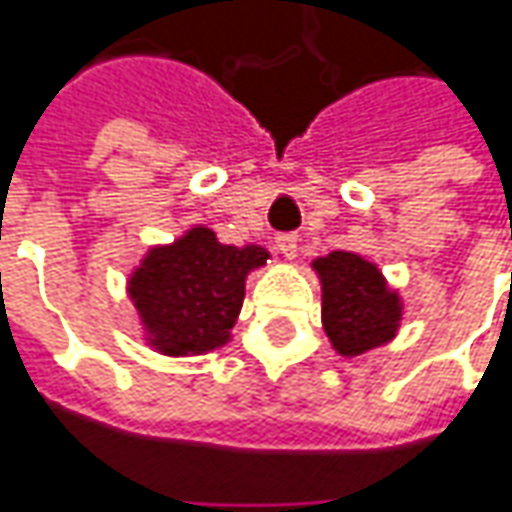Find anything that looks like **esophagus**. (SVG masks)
I'll list each match as a JSON object with an SVG mask.
<instances>
[{
  "label": "esophagus",
  "instance_id": "34e87169",
  "mask_svg": "<svg viewBox=\"0 0 512 512\" xmlns=\"http://www.w3.org/2000/svg\"><path fill=\"white\" fill-rule=\"evenodd\" d=\"M276 247L288 256V259H296V253H299V239H296L294 233H285V236H276Z\"/></svg>",
  "mask_w": 512,
  "mask_h": 512
}]
</instances>
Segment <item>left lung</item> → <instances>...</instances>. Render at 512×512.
Listing matches in <instances>:
<instances>
[{
  "instance_id": "obj_1",
  "label": "left lung",
  "mask_w": 512,
  "mask_h": 512,
  "mask_svg": "<svg viewBox=\"0 0 512 512\" xmlns=\"http://www.w3.org/2000/svg\"><path fill=\"white\" fill-rule=\"evenodd\" d=\"M311 268L322 285V328L337 354L357 357L395 340L403 302L374 262L334 250L314 259Z\"/></svg>"
}]
</instances>
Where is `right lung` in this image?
I'll list each match as a JSON object with an SVG mask.
<instances>
[{"label":"right lung","mask_w":512,"mask_h":512,"mask_svg":"<svg viewBox=\"0 0 512 512\" xmlns=\"http://www.w3.org/2000/svg\"><path fill=\"white\" fill-rule=\"evenodd\" d=\"M268 259L262 244H221L201 224L172 244L152 247L126 288L146 343L169 357L207 354L230 343L244 302V279Z\"/></svg>","instance_id":"1"}]
</instances>
